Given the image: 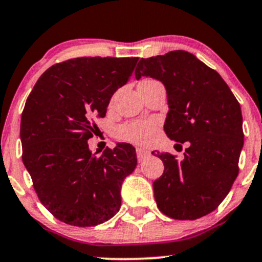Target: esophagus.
<instances>
[{"instance_id":"obj_1","label":"esophagus","mask_w":262,"mask_h":262,"mask_svg":"<svg viewBox=\"0 0 262 262\" xmlns=\"http://www.w3.org/2000/svg\"><path fill=\"white\" fill-rule=\"evenodd\" d=\"M148 156H149V152H148V150L142 149V148H137V158H138L139 162L146 160Z\"/></svg>"}]
</instances>
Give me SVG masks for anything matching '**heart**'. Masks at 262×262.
<instances>
[{"label": "heart", "instance_id": "obj_1", "mask_svg": "<svg viewBox=\"0 0 262 262\" xmlns=\"http://www.w3.org/2000/svg\"><path fill=\"white\" fill-rule=\"evenodd\" d=\"M157 133V123L155 120H138L126 123L119 126L118 137L121 141L137 144V146H149Z\"/></svg>", "mask_w": 262, "mask_h": 262}]
</instances>
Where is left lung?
<instances>
[{
	"label": "left lung",
	"instance_id": "left-lung-1",
	"mask_svg": "<svg viewBox=\"0 0 262 262\" xmlns=\"http://www.w3.org/2000/svg\"><path fill=\"white\" fill-rule=\"evenodd\" d=\"M160 80L167 91L165 133L185 143L184 160L156 155L165 170L153 182L158 209L179 221H194L219 207L238 175L244 147L241 106L216 71L194 54L173 50L142 58L136 78Z\"/></svg>",
	"mask_w": 262,
	"mask_h": 262
}]
</instances>
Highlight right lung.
<instances>
[{
    "label": "right lung",
    "instance_id": "right-lung-1",
    "mask_svg": "<svg viewBox=\"0 0 262 262\" xmlns=\"http://www.w3.org/2000/svg\"><path fill=\"white\" fill-rule=\"evenodd\" d=\"M137 62V57H81L57 63L26 100L23 162L41 204L64 223L97 226L120 209L121 182L136 168V149L118 143L97 157L87 141L96 130L95 119L106 115Z\"/></svg>",
    "mask_w": 262,
    "mask_h": 262
}]
</instances>
